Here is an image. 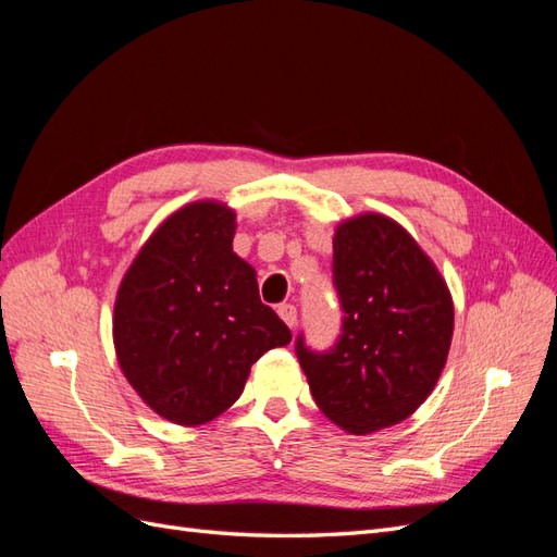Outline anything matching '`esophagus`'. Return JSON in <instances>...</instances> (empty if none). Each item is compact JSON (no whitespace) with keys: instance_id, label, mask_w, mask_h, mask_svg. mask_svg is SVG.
Returning <instances> with one entry per match:
<instances>
[{"instance_id":"1","label":"esophagus","mask_w":557,"mask_h":557,"mask_svg":"<svg viewBox=\"0 0 557 557\" xmlns=\"http://www.w3.org/2000/svg\"><path fill=\"white\" fill-rule=\"evenodd\" d=\"M276 311H278V315H281L283 323L288 325L290 330L297 325V309H295L293 305H281Z\"/></svg>"}]
</instances>
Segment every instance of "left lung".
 Segmentation results:
<instances>
[{"mask_svg": "<svg viewBox=\"0 0 557 557\" xmlns=\"http://www.w3.org/2000/svg\"><path fill=\"white\" fill-rule=\"evenodd\" d=\"M332 246L342 336L325 352L299 336L297 358L318 409L348 434H369L401 423L434 391L453 339V299L393 218H348Z\"/></svg>", "mask_w": 557, "mask_h": 557, "instance_id": "left-lung-1", "label": "left lung"}]
</instances>
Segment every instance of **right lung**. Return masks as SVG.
<instances>
[{
    "instance_id": "add662e5",
    "label": "right lung",
    "mask_w": 557,
    "mask_h": 557,
    "mask_svg": "<svg viewBox=\"0 0 557 557\" xmlns=\"http://www.w3.org/2000/svg\"><path fill=\"white\" fill-rule=\"evenodd\" d=\"M237 213L215 199L174 211L125 272L113 307L117 364L176 425H205L244 393L252 362L290 344L260 301L256 269L232 250Z\"/></svg>"
}]
</instances>
